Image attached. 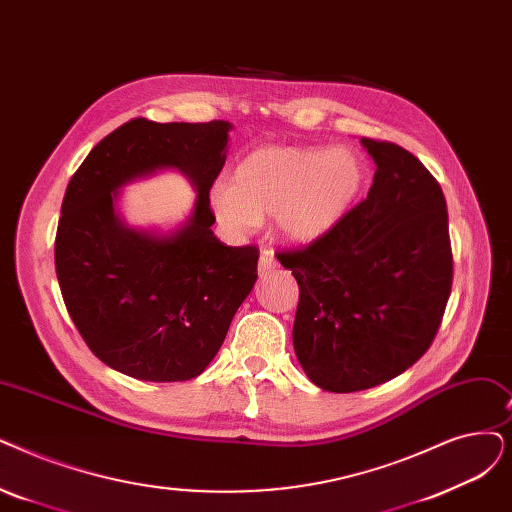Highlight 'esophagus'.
<instances>
[{"label":"esophagus","mask_w":512,"mask_h":512,"mask_svg":"<svg viewBox=\"0 0 512 512\" xmlns=\"http://www.w3.org/2000/svg\"><path fill=\"white\" fill-rule=\"evenodd\" d=\"M274 270H278V259L274 257V253L270 249H263L259 255V274L265 276Z\"/></svg>","instance_id":"34e87169"}]
</instances>
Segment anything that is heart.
<instances>
[{
	"mask_svg": "<svg viewBox=\"0 0 512 512\" xmlns=\"http://www.w3.org/2000/svg\"><path fill=\"white\" fill-rule=\"evenodd\" d=\"M366 177L364 159L345 146H261L238 163L232 186L211 190V207L236 234H251L274 215L280 238L303 247L341 224Z\"/></svg>",
	"mask_w": 512,
	"mask_h": 512,
	"instance_id": "heart-1",
	"label": "heart"
}]
</instances>
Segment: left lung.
I'll use <instances>...</instances> for the list:
<instances>
[{
	"instance_id": "left-lung-1",
	"label": "left lung",
	"mask_w": 512,
	"mask_h": 512,
	"mask_svg": "<svg viewBox=\"0 0 512 512\" xmlns=\"http://www.w3.org/2000/svg\"><path fill=\"white\" fill-rule=\"evenodd\" d=\"M376 171L364 201L303 249L278 255L299 284L297 360L324 391H364L422 358L452 291L441 186L412 152L362 138Z\"/></svg>"
}]
</instances>
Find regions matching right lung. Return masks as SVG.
Instances as JSON below:
<instances>
[{
    "mask_svg": "<svg viewBox=\"0 0 512 512\" xmlns=\"http://www.w3.org/2000/svg\"><path fill=\"white\" fill-rule=\"evenodd\" d=\"M230 129L228 121L131 119L92 148L66 186L54 247L64 305L96 358L133 379L201 374L257 280L259 251L226 247L211 230L209 190ZM161 168L182 170L195 186L191 217L169 235L129 229L118 190Z\"/></svg>",
    "mask_w": 512,
    "mask_h": 512,
    "instance_id": "obj_1",
    "label": "right lung"
}]
</instances>
